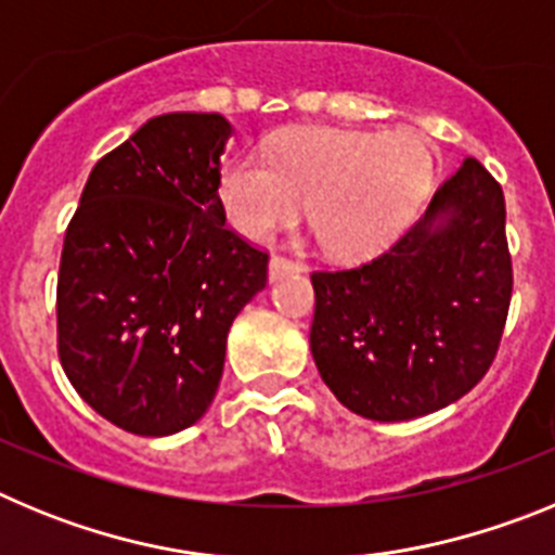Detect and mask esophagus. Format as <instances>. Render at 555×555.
Masks as SVG:
<instances>
[{"instance_id": "34e87169", "label": "esophagus", "mask_w": 555, "mask_h": 555, "mask_svg": "<svg viewBox=\"0 0 555 555\" xmlns=\"http://www.w3.org/2000/svg\"><path fill=\"white\" fill-rule=\"evenodd\" d=\"M300 263L286 258V255H272V261H269V278H272V281H281L283 274H294L300 272Z\"/></svg>"}]
</instances>
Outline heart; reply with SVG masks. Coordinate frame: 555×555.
<instances>
[{"label":"heart","mask_w":555,"mask_h":555,"mask_svg":"<svg viewBox=\"0 0 555 555\" xmlns=\"http://www.w3.org/2000/svg\"><path fill=\"white\" fill-rule=\"evenodd\" d=\"M434 183V155L411 130L294 127L269 158L244 152L222 166L219 199L235 230L267 238L306 219L322 249L361 258L384 249L414 219Z\"/></svg>","instance_id":"1"}]
</instances>
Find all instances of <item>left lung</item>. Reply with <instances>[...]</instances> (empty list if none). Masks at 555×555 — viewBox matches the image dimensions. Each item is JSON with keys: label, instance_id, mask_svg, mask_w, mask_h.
Returning <instances> with one entry per match:
<instances>
[{"label": "left lung", "instance_id": "1", "mask_svg": "<svg viewBox=\"0 0 555 555\" xmlns=\"http://www.w3.org/2000/svg\"><path fill=\"white\" fill-rule=\"evenodd\" d=\"M311 283V356L338 403L377 423L444 409L487 375L506 327L503 189L467 158L384 253Z\"/></svg>", "mask_w": 555, "mask_h": 555}]
</instances>
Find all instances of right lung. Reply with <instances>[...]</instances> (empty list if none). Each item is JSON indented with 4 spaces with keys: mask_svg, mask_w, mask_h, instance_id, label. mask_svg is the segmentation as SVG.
<instances>
[{
    "mask_svg": "<svg viewBox=\"0 0 555 555\" xmlns=\"http://www.w3.org/2000/svg\"><path fill=\"white\" fill-rule=\"evenodd\" d=\"M230 125L166 113L88 175L57 272V358L100 416L169 436L208 411L235 313L267 286L269 253L224 224Z\"/></svg>",
    "mask_w": 555,
    "mask_h": 555,
    "instance_id": "1",
    "label": "right lung"
}]
</instances>
